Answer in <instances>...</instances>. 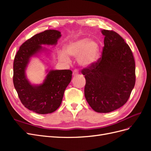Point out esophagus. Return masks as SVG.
I'll list each match as a JSON object with an SVG mask.
<instances>
[{
  "instance_id": "34e87169",
  "label": "esophagus",
  "mask_w": 151,
  "mask_h": 151,
  "mask_svg": "<svg viewBox=\"0 0 151 151\" xmlns=\"http://www.w3.org/2000/svg\"><path fill=\"white\" fill-rule=\"evenodd\" d=\"M79 74V70H74V71H73V73H72V75L74 76H77Z\"/></svg>"
}]
</instances>
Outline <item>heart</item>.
<instances>
[{
    "instance_id": "b5f03b06",
    "label": "heart",
    "mask_w": 151,
    "mask_h": 151,
    "mask_svg": "<svg viewBox=\"0 0 151 151\" xmlns=\"http://www.w3.org/2000/svg\"><path fill=\"white\" fill-rule=\"evenodd\" d=\"M99 51L100 47L96 41L88 37H81L68 42L64 47L65 53H61L60 58L68 62L69 58L67 55L77 57V62L81 67L88 68L97 62Z\"/></svg>"
}]
</instances>
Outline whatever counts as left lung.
<instances>
[{
  "instance_id": "8db88e82",
  "label": "left lung",
  "mask_w": 151,
  "mask_h": 151,
  "mask_svg": "<svg viewBox=\"0 0 151 151\" xmlns=\"http://www.w3.org/2000/svg\"><path fill=\"white\" fill-rule=\"evenodd\" d=\"M102 57L82 71L87 102L98 113H109L124 105L135 83L133 54L125 40L113 31L103 29Z\"/></svg>"
}]
</instances>
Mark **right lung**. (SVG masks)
I'll list each match as a JSON object with an SVG mask.
<instances>
[{"label": "right lung", "instance_id": "1", "mask_svg": "<svg viewBox=\"0 0 151 151\" xmlns=\"http://www.w3.org/2000/svg\"><path fill=\"white\" fill-rule=\"evenodd\" d=\"M62 36L59 31L46 30L36 34L22 44L14 60L13 83L22 104L31 111L48 114L60 106L64 91L72 79L70 70H46L47 74L42 83L31 84L26 70L32 57L50 50L42 45H56Z\"/></svg>", "mask_w": 151, "mask_h": 151}]
</instances>
